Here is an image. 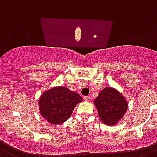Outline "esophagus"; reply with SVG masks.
<instances>
[{
  "label": "esophagus",
  "mask_w": 157,
  "mask_h": 157,
  "mask_svg": "<svg viewBox=\"0 0 157 157\" xmlns=\"http://www.w3.org/2000/svg\"><path fill=\"white\" fill-rule=\"evenodd\" d=\"M90 100H91L90 97H84V101H86V102H89Z\"/></svg>",
  "instance_id": "esophagus-1"
}]
</instances>
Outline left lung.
I'll list each match as a JSON object with an SVG mask.
<instances>
[{
    "instance_id": "1",
    "label": "left lung",
    "mask_w": 157,
    "mask_h": 157,
    "mask_svg": "<svg viewBox=\"0 0 157 157\" xmlns=\"http://www.w3.org/2000/svg\"><path fill=\"white\" fill-rule=\"evenodd\" d=\"M101 121L107 125H114L127 111V101L113 88H105L94 100Z\"/></svg>"
}]
</instances>
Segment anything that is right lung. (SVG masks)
<instances>
[{"mask_svg":"<svg viewBox=\"0 0 157 157\" xmlns=\"http://www.w3.org/2000/svg\"><path fill=\"white\" fill-rule=\"evenodd\" d=\"M82 101L78 93L65 87H56L44 92L39 100L40 114L52 124H60L71 117L76 105Z\"/></svg>","mask_w":157,"mask_h":157,"instance_id":"add662e5","label":"right lung"}]
</instances>
